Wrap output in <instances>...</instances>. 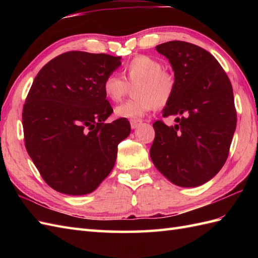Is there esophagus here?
<instances>
[{"label":"esophagus","mask_w":258,"mask_h":258,"mask_svg":"<svg viewBox=\"0 0 258 258\" xmlns=\"http://www.w3.org/2000/svg\"><path fill=\"white\" fill-rule=\"evenodd\" d=\"M130 123H131V127L136 128L142 123V120L141 119H131Z\"/></svg>","instance_id":"obj_1"}]
</instances>
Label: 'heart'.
Here are the masks:
<instances>
[{
    "instance_id": "heart-1",
    "label": "heart",
    "mask_w": 258,
    "mask_h": 258,
    "mask_svg": "<svg viewBox=\"0 0 258 258\" xmlns=\"http://www.w3.org/2000/svg\"><path fill=\"white\" fill-rule=\"evenodd\" d=\"M123 77L108 74L103 80L102 89L109 101L119 102L134 86V100L126 101L115 107L116 116L139 118L155 107H164L171 102L176 89V78L157 58L138 55L124 65Z\"/></svg>"
}]
</instances>
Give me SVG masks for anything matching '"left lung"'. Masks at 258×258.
<instances>
[{"label":"left lung","instance_id":"8db88e82","mask_svg":"<svg viewBox=\"0 0 258 258\" xmlns=\"http://www.w3.org/2000/svg\"><path fill=\"white\" fill-rule=\"evenodd\" d=\"M156 51L168 58L176 78L174 95L163 109V117L175 116L176 124H153L151 158L173 184L195 187L215 176L228 157L237 122L233 87L204 48L171 41Z\"/></svg>","mask_w":258,"mask_h":258}]
</instances>
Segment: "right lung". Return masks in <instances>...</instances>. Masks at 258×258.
Returning a JSON list of instances; mask_svg holds the SVG:
<instances>
[{
    "instance_id": "add662e5",
    "label": "right lung",
    "mask_w": 258,
    "mask_h": 258,
    "mask_svg": "<svg viewBox=\"0 0 258 258\" xmlns=\"http://www.w3.org/2000/svg\"><path fill=\"white\" fill-rule=\"evenodd\" d=\"M119 56L71 51L37 73L22 113L26 151L45 183L68 195L96 189L114 167L117 145L127 138V118L112 123L103 80Z\"/></svg>"
}]
</instances>
